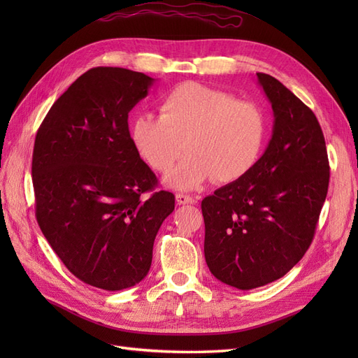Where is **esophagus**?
I'll list each match as a JSON object with an SVG mask.
<instances>
[{
  "instance_id": "34e87169",
  "label": "esophagus",
  "mask_w": 358,
  "mask_h": 358,
  "mask_svg": "<svg viewBox=\"0 0 358 358\" xmlns=\"http://www.w3.org/2000/svg\"><path fill=\"white\" fill-rule=\"evenodd\" d=\"M176 201H178V204H189V203H194V199L191 196H187V194L178 192L176 194Z\"/></svg>"
}]
</instances>
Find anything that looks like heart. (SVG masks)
Instances as JSON below:
<instances>
[{
  "label": "heart",
  "mask_w": 358,
  "mask_h": 358,
  "mask_svg": "<svg viewBox=\"0 0 358 358\" xmlns=\"http://www.w3.org/2000/svg\"><path fill=\"white\" fill-rule=\"evenodd\" d=\"M158 109L159 116L138 115L129 134L137 154L158 173L173 167L185 143L188 155L167 178L173 188L194 189L210 178L216 183L236 182L263 152L267 121L252 101L187 82L162 96Z\"/></svg>",
  "instance_id": "b5f03b06"
}]
</instances>
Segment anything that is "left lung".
<instances>
[{"label":"left lung","instance_id":"left-lung-1","mask_svg":"<svg viewBox=\"0 0 358 358\" xmlns=\"http://www.w3.org/2000/svg\"><path fill=\"white\" fill-rule=\"evenodd\" d=\"M257 79L272 104V138L248 175L201 201L206 263L216 279L239 289L273 282L300 262L330 179L317 116L270 74Z\"/></svg>","mask_w":358,"mask_h":358}]
</instances>
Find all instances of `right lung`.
Instances as JSON below:
<instances>
[{
    "mask_svg": "<svg viewBox=\"0 0 358 358\" xmlns=\"http://www.w3.org/2000/svg\"><path fill=\"white\" fill-rule=\"evenodd\" d=\"M154 79L95 67L70 85L38 128L32 152L36 216L53 251L82 282L119 291L142 280L175 196L155 189L128 113Z\"/></svg>",
    "mask_w": 358,
    "mask_h": 358,
    "instance_id": "obj_1",
    "label": "right lung"
}]
</instances>
